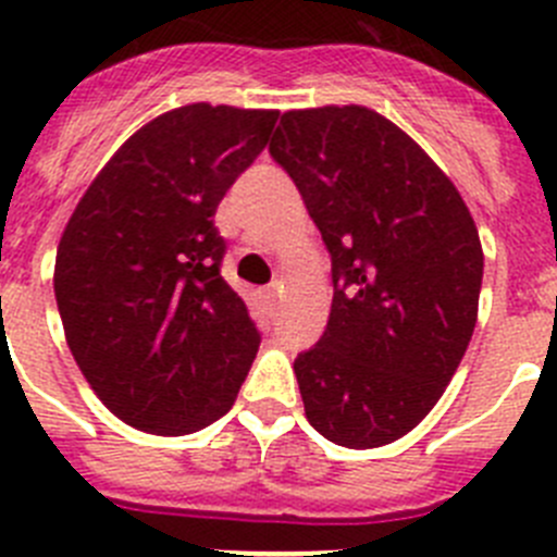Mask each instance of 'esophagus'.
Here are the masks:
<instances>
[{
  "mask_svg": "<svg viewBox=\"0 0 557 557\" xmlns=\"http://www.w3.org/2000/svg\"><path fill=\"white\" fill-rule=\"evenodd\" d=\"M263 302H267L269 308H274V305H277V283L269 285V288H263Z\"/></svg>",
  "mask_w": 557,
  "mask_h": 557,
  "instance_id": "obj_1",
  "label": "esophagus"
}]
</instances>
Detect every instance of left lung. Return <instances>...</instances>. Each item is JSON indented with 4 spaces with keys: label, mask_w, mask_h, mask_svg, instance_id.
I'll return each instance as SVG.
<instances>
[{
    "label": "left lung",
    "mask_w": 557,
    "mask_h": 557,
    "mask_svg": "<svg viewBox=\"0 0 557 557\" xmlns=\"http://www.w3.org/2000/svg\"><path fill=\"white\" fill-rule=\"evenodd\" d=\"M269 153L332 255L330 321L294 360L305 414L335 445L396 443L470 346L483 280L475 222L429 153L368 107L285 112Z\"/></svg>",
    "instance_id": "1"
}]
</instances>
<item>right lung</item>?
Segmentation results:
<instances>
[{
    "mask_svg": "<svg viewBox=\"0 0 557 557\" xmlns=\"http://www.w3.org/2000/svg\"><path fill=\"white\" fill-rule=\"evenodd\" d=\"M277 112L189 103L121 145L67 220L54 296L67 349L103 407L181 436L233 407L261 332L222 280L214 214Z\"/></svg>",
    "mask_w": 557,
    "mask_h": 557,
    "instance_id": "right-lung-1",
    "label": "right lung"
}]
</instances>
